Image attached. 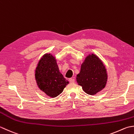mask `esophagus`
Instances as JSON below:
<instances>
[{"label":"esophagus","mask_w":134,"mask_h":134,"mask_svg":"<svg viewBox=\"0 0 134 134\" xmlns=\"http://www.w3.org/2000/svg\"><path fill=\"white\" fill-rule=\"evenodd\" d=\"M69 82L70 83H75V79H73V78H70V79H69Z\"/></svg>","instance_id":"obj_1"}]
</instances>
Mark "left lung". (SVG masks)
I'll return each instance as SVG.
<instances>
[{
	"instance_id": "obj_1",
	"label": "left lung",
	"mask_w": 134,
	"mask_h": 134,
	"mask_svg": "<svg viewBox=\"0 0 134 134\" xmlns=\"http://www.w3.org/2000/svg\"><path fill=\"white\" fill-rule=\"evenodd\" d=\"M108 79L106 69L102 62L94 54L87 56L81 66L76 80L83 91L95 95L105 88Z\"/></svg>"
}]
</instances>
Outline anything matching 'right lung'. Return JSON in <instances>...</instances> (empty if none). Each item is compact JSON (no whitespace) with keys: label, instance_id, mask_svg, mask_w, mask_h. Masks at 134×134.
<instances>
[{"label":"right lung","instance_id":"1","mask_svg":"<svg viewBox=\"0 0 134 134\" xmlns=\"http://www.w3.org/2000/svg\"><path fill=\"white\" fill-rule=\"evenodd\" d=\"M35 78L39 88L52 98L61 94L69 83L60 73L55 57L50 54H44L39 61Z\"/></svg>","mask_w":134,"mask_h":134}]
</instances>
